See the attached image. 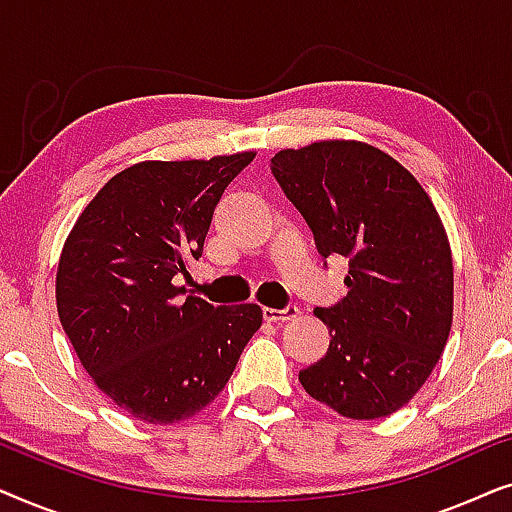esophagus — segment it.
<instances>
[{
    "label": "esophagus",
    "instance_id": "1",
    "mask_svg": "<svg viewBox=\"0 0 512 512\" xmlns=\"http://www.w3.org/2000/svg\"><path fill=\"white\" fill-rule=\"evenodd\" d=\"M300 310L296 305H286L284 310H272V307H265L263 310V319L265 321H275V324H282V321H291L296 319Z\"/></svg>",
    "mask_w": 512,
    "mask_h": 512
}]
</instances>
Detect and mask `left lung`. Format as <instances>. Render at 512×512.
I'll return each mask as SVG.
<instances>
[{"label": "left lung", "instance_id": "left-lung-1", "mask_svg": "<svg viewBox=\"0 0 512 512\" xmlns=\"http://www.w3.org/2000/svg\"><path fill=\"white\" fill-rule=\"evenodd\" d=\"M270 170L319 254L349 258L347 296L314 310L331 345L298 380L342 417H387L429 380L450 335L454 272L443 221L398 160L354 139L284 149Z\"/></svg>", "mask_w": 512, "mask_h": 512}]
</instances>
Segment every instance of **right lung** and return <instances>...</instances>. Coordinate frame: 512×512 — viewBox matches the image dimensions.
Returning <instances> with one entry per match:
<instances>
[{
	"label": "right lung",
	"mask_w": 512,
	"mask_h": 512,
	"mask_svg": "<svg viewBox=\"0 0 512 512\" xmlns=\"http://www.w3.org/2000/svg\"><path fill=\"white\" fill-rule=\"evenodd\" d=\"M254 151L144 160L88 202L62 247L55 300L81 366L102 394L146 424H174L226 387L263 312L184 298L214 207Z\"/></svg>",
	"instance_id": "right-lung-1"
}]
</instances>
